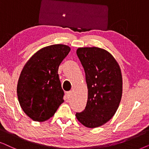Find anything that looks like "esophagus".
Masks as SVG:
<instances>
[{
    "mask_svg": "<svg viewBox=\"0 0 149 149\" xmlns=\"http://www.w3.org/2000/svg\"><path fill=\"white\" fill-rule=\"evenodd\" d=\"M66 95H67V97L68 98H70L71 96H72V95H73V92L71 91H68V92H67V93H66Z\"/></svg>",
    "mask_w": 149,
    "mask_h": 149,
    "instance_id": "34e87169",
    "label": "esophagus"
}]
</instances>
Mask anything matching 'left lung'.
Returning a JSON list of instances; mask_svg holds the SVG:
<instances>
[{"mask_svg": "<svg viewBox=\"0 0 149 149\" xmlns=\"http://www.w3.org/2000/svg\"><path fill=\"white\" fill-rule=\"evenodd\" d=\"M76 53L84 69L88 100L84 110L76 116L86 127H97L110 120L119 106L121 71L114 57L104 49L80 47Z\"/></svg>", "mask_w": 149, "mask_h": 149, "instance_id": "left-lung-1", "label": "left lung"}]
</instances>
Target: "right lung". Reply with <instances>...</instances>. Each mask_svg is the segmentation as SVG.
<instances>
[{"label": "right lung", "mask_w": 149, "mask_h": 149, "mask_svg": "<svg viewBox=\"0 0 149 149\" xmlns=\"http://www.w3.org/2000/svg\"><path fill=\"white\" fill-rule=\"evenodd\" d=\"M69 52L70 47L63 44L43 47L29 59L22 71L17 98L24 112L35 121L49 119L64 102L58 70Z\"/></svg>", "instance_id": "right-lung-1"}]
</instances>
